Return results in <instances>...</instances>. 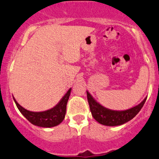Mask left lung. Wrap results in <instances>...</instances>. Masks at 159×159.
<instances>
[{
  "label": "left lung",
  "instance_id": "obj_1",
  "mask_svg": "<svg viewBox=\"0 0 159 159\" xmlns=\"http://www.w3.org/2000/svg\"><path fill=\"white\" fill-rule=\"evenodd\" d=\"M86 94L90 111L95 120L103 125L111 126V127L124 124L134 118L143 107L146 100V98L139 105L132 108L118 111H112L105 108L94 99L89 92H86Z\"/></svg>",
  "mask_w": 159,
  "mask_h": 159
}]
</instances>
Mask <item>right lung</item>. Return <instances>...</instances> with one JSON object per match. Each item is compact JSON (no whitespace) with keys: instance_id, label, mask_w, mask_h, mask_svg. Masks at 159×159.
<instances>
[{"instance_id":"obj_1","label":"right lung","mask_w":159,"mask_h":159,"mask_svg":"<svg viewBox=\"0 0 159 159\" xmlns=\"http://www.w3.org/2000/svg\"><path fill=\"white\" fill-rule=\"evenodd\" d=\"M70 91L71 89H70L55 107L42 112L30 111L20 106L14 98L13 99L19 111L31 124L42 127H52L61 124L65 117L66 104L70 95Z\"/></svg>"}]
</instances>
